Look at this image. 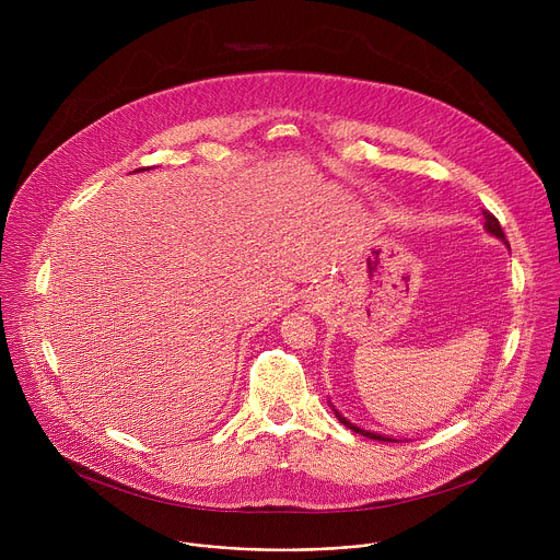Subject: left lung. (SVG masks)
Returning a JSON list of instances; mask_svg holds the SVG:
<instances>
[{
	"label": "left lung",
	"instance_id": "8db88e82",
	"mask_svg": "<svg viewBox=\"0 0 560 560\" xmlns=\"http://www.w3.org/2000/svg\"><path fill=\"white\" fill-rule=\"evenodd\" d=\"M483 217H486V230L490 232V234H494L497 238H501V242H505V232H503V228H501V223H499V219L492 214V212H488V210H483ZM335 415H337V419L346 425V428H350L352 432H357V434H363V436H368V439H374V441H387V443H398L396 439H389V436H383V434H376V432H368V430H363V428H359V425H354V423H350L343 415H339L337 410H335Z\"/></svg>",
	"mask_w": 560,
	"mask_h": 560
}]
</instances>
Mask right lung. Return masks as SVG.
<instances>
[{
    "label": "right lung",
    "mask_w": 560,
    "mask_h": 560,
    "mask_svg": "<svg viewBox=\"0 0 560 560\" xmlns=\"http://www.w3.org/2000/svg\"><path fill=\"white\" fill-rule=\"evenodd\" d=\"M139 171H150V168H139Z\"/></svg>",
    "instance_id": "obj_1"
}]
</instances>
